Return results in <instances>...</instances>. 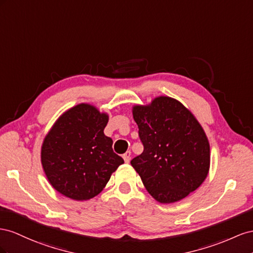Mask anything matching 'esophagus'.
I'll list each match as a JSON object with an SVG mask.
<instances>
[{
    "instance_id": "1",
    "label": "esophagus",
    "mask_w": 253,
    "mask_h": 253,
    "mask_svg": "<svg viewBox=\"0 0 253 253\" xmlns=\"http://www.w3.org/2000/svg\"><path fill=\"white\" fill-rule=\"evenodd\" d=\"M130 156H131L130 151H126V153L123 155V159H124L125 163H129V161H130Z\"/></svg>"
}]
</instances>
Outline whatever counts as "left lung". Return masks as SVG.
<instances>
[{
    "label": "left lung",
    "instance_id": "left-lung-1",
    "mask_svg": "<svg viewBox=\"0 0 253 253\" xmlns=\"http://www.w3.org/2000/svg\"><path fill=\"white\" fill-rule=\"evenodd\" d=\"M143 153L131 160L144 186L161 204L176 203L205 181L210 144L190 110L169 96L132 108Z\"/></svg>",
    "mask_w": 253,
    "mask_h": 253
}]
</instances>
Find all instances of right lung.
Returning a JSON list of instances; mask_svg holds the SVG:
<instances>
[{
  "instance_id": "1",
  "label": "right lung",
  "mask_w": 253,
  "mask_h": 253,
  "mask_svg": "<svg viewBox=\"0 0 253 253\" xmlns=\"http://www.w3.org/2000/svg\"><path fill=\"white\" fill-rule=\"evenodd\" d=\"M108 114L79 104L56 121L41 147L48 182L63 196L88 200L103 191L111 174L124 163L105 135Z\"/></svg>"
}]
</instances>
